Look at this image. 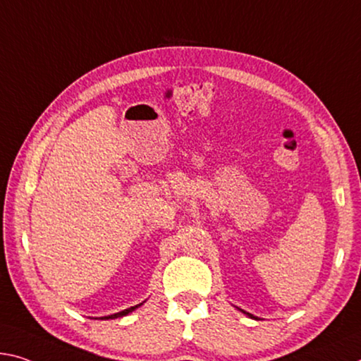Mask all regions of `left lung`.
I'll use <instances>...</instances> for the list:
<instances>
[{
  "label": "left lung",
  "mask_w": 361,
  "mask_h": 361,
  "mask_svg": "<svg viewBox=\"0 0 361 361\" xmlns=\"http://www.w3.org/2000/svg\"><path fill=\"white\" fill-rule=\"evenodd\" d=\"M244 313H245V312H244ZM245 314H249V317H250V318H255V317H252V314H250V313H245Z\"/></svg>",
  "instance_id": "8db88e82"
}]
</instances>
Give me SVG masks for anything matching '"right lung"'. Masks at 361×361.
<instances>
[{
    "label": "right lung",
    "mask_w": 361,
    "mask_h": 361,
    "mask_svg": "<svg viewBox=\"0 0 361 361\" xmlns=\"http://www.w3.org/2000/svg\"><path fill=\"white\" fill-rule=\"evenodd\" d=\"M141 305V304H140ZM135 308H138V305H135V307H130V308H127V310H123V312H118V313H114V314H109V317H102L104 319H109V318H118V317H123V314H128L130 312H133Z\"/></svg>",
    "instance_id": "add662e5"
}]
</instances>
